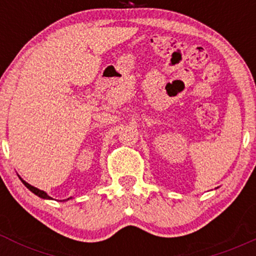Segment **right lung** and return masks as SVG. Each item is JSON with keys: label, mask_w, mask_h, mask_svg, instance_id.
I'll return each mask as SVG.
<instances>
[{"label": "right lung", "mask_w": 256, "mask_h": 256, "mask_svg": "<svg viewBox=\"0 0 256 256\" xmlns=\"http://www.w3.org/2000/svg\"><path fill=\"white\" fill-rule=\"evenodd\" d=\"M22 179V178H20ZM22 184L25 185L26 188H28V190H30V192H32L34 194V195H37L38 198H44V200H52L50 196L48 195V194H46V192H43V190H40V189H37V188H34V186H32L31 184H28V182H25L24 179H22ZM70 198H67V200H70ZM67 200H64V201H67Z\"/></svg>", "instance_id": "obj_1"}]
</instances>
